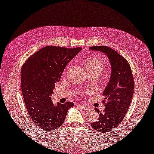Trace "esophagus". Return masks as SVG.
Masks as SVG:
<instances>
[{
	"label": "esophagus",
	"instance_id": "34e87169",
	"mask_svg": "<svg viewBox=\"0 0 154 154\" xmlns=\"http://www.w3.org/2000/svg\"><path fill=\"white\" fill-rule=\"evenodd\" d=\"M79 107H80V108L84 109V110H88L89 109V108H88V107L85 106V105H82V104H79Z\"/></svg>",
	"mask_w": 154,
	"mask_h": 154
}]
</instances>
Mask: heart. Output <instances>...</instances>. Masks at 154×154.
<instances>
[{"mask_svg":"<svg viewBox=\"0 0 154 154\" xmlns=\"http://www.w3.org/2000/svg\"><path fill=\"white\" fill-rule=\"evenodd\" d=\"M86 69L88 73L101 72L105 67V61L97 57L91 56L85 59Z\"/></svg>","mask_w":154,"mask_h":154,"instance_id":"obj_1","label":"heart"}]
</instances>
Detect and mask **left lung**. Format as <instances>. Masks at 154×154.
I'll return each instance as SVG.
<instances>
[{
  "label": "left lung",
  "mask_w": 154,
  "mask_h": 154,
  "mask_svg": "<svg viewBox=\"0 0 154 154\" xmlns=\"http://www.w3.org/2000/svg\"><path fill=\"white\" fill-rule=\"evenodd\" d=\"M90 49L106 54L112 66L111 78L103 93L106 108L103 112L95 108L99 118L91 124L99 133H109L122 122L128 110L134 91L133 75L128 61L112 48L97 46Z\"/></svg>",
  "instance_id": "1"
}]
</instances>
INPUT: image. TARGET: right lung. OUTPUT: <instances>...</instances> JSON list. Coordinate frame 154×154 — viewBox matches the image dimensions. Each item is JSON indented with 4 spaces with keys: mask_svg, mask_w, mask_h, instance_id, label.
I'll return each instance as SVG.
<instances>
[{
    "mask_svg": "<svg viewBox=\"0 0 154 154\" xmlns=\"http://www.w3.org/2000/svg\"><path fill=\"white\" fill-rule=\"evenodd\" d=\"M81 49L47 46L29 57L21 67V91L27 110L43 131L60 127L67 110L74 106L71 102L55 106L50 96L67 64Z\"/></svg>",
    "mask_w": 154,
    "mask_h": 154,
    "instance_id": "right-lung-1",
    "label": "right lung"
}]
</instances>
